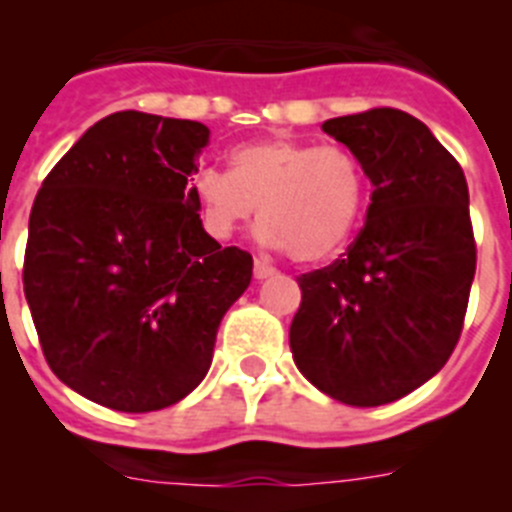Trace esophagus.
<instances>
[{
	"label": "esophagus",
	"instance_id": "esophagus-1",
	"mask_svg": "<svg viewBox=\"0 0 512 512\" xmlns=\"http://www.w3.org/2000/svg\"><path fill=\"white\" fill-rule=\"evenodd\" d=\"M271 274H277V269H274V266H271L269 261H264V259L253 261V277H256V279H266V277H271Z\"/></svg>",
	"mask_w": 512,
	"mask_h": 512
}]
</instances>
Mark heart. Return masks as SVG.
I'll list each match as a JSON object with an SVG mask.
<instances>
[{
	"mask_svg": "<svg viewBox=\"0 0 512 512\" xmlns=\"http://www.w3.org/2000/svg\"><path fill=\"white\" fill-rule=\"evenodd\" d=\"M192 194L207 233L225 241L259 207V238L297 264L336 256L366 205V174L341 146L269 138L235 148L230 171L202 169Z\"/></svg>",
	"mask_w": 512,
	"mask_h": 512,
	"instance_id": "1",
	"label": "heart"
}]
</instances>
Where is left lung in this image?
Here are the masks:
<instances>
[{"mask_svg":"<svg viewBox=\"0 0 512 512\" xmlns=\"http://www.w3.org/2000/svg\"><path fill=\"white\" fill-rule=\"evenodd\" d=\"M374 184L354 243L297 277L295 364L320 392L377 408L418 390L454 354L477 243L459 161L418 117L392 107L323 122Z\"/></svg>","mask_w":512,"mask_h":512,"instance_id":"left-lung-1","label":"left lung"}]
</instances>
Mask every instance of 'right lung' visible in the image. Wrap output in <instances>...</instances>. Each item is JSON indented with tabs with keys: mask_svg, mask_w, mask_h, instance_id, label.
<instances>
[{
	"mask_svg": "<svg viewBox=\"0 0 512 512\" xmlns=\"http://www.w3.org/2000/svg\"><path fill=\"white\" fill-rule=\"evenodd\" d=\"M202 122L115 112L76 140L30 210L22 284L51 372L87 400L153 413L212 364L253 259L205 233L189 176Z\"/></svg>",
	"mask_w": 512,
	"mask_h": 512,
	"instance_id": "add662e5",
	"label": "right lung"
}]
</instances>
